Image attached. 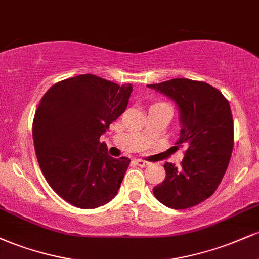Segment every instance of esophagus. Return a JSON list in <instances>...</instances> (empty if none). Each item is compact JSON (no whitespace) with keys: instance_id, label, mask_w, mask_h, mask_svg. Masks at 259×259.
<instances>
[{"instance_id":"esophagus-1","label":"esophagus","mask_w":259,"mask_h":259,"mask_svg":"<svg viewBox=\"0 0 259 259\" xmlns=\"http://www.w3.org/2000/svg\"><path fill=\"white\" fill-rule=\"evenodd\" d=\"M135 163L139 165V167H142V168L147 167V165L150 164V163H148L147 160H144V159H135Z\"/></svg>"}]
</instances>
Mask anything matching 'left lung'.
Masks as SVG:
<instances>
[{
  "label": "left lung",
  "mask_w": 259,
  "mask_h": 259,
  "mask_svg": "<svg viewBox=\"0 0 259 259\" xmlns=\"http://www.w3.org/2000/svg\"><path fill=\"white\" fill-rule=\"evenodd\" d=\"M148 88L167 95L180 111V138L185 147L181 167L165 163L167 177L153 187L154 197L174 209H186L210 197L219 186L234 147L230 105L218 89L204 81L171 79Z\"/></svg>",
  "instance_id": "8db88e82"
}]
</instances>
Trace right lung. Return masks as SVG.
<instances>
[{
  "instance_id": "obj_1",
  "label": "right lung",
  "mask_w": 259,
  "mask_h": 259,
  "mask_svg": "<svg viewBox=\"0 0 259 259\" xmlns=\"http://www.w3.org/2000/svg\"><path fill=\"white\" fill-rule=\"evenodd\" d=\"M132 84L82 74L47 90L32 121L38 165L53 191L73 206L96 208L117 195L130 164L100 138L126 109Z\"/></svg>"
}]
</instances>
